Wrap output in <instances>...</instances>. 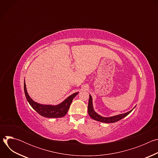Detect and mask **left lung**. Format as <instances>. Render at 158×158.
Returning <instances> with one entry per match:
<instances>
[{
    "label": "left lung",
    "mask_w": 158,
    "mask_h": 158,
    "mask_svg": "<svg viewBox=\"0 0 158 158\" xmlns=\"http://www.w3.org/2000/svg\"><path fill=\"white\" fill-rule=\"evenodd\" d=\"M92 97L91 95H89V102H88V114L90 116L92 119H93L94 120L101 122V123H116L121 119H122L123 118H124V117H126V116H127L130 112L132 110H131L130 111L126 112V113L124 114H119L115 116H112V117H109V118H104L102 117L101 116H99V114H98L93 109V102H92Z\"/></svg>",
    "instance_id": "8db88e82"
}]
</instances>
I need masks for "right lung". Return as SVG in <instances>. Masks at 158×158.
<instances>
[{
  "label": "right lung",
  "mask_w": 158,
  "mask_h": 158,
  "mask_svg": "<svg viewBox=\"0 0 158 158\" xmlns=\"http://www.w3.org/2000/svg\"><path fill=\"white\" fill-rule=\"evenodd\" d=\"M24 93L26 97V99L32 107L39 113L40 116L46 118H61L64 117L68 111L70 106L72 103L73 99L78 94L76 93L69 97L67 98L64 101L57 106H51V105H42L38 104L34 102L29 96L26 87V83L24 84Z\"/></svg>",
  "instance_id": "add662e5"
}]
</instances>
